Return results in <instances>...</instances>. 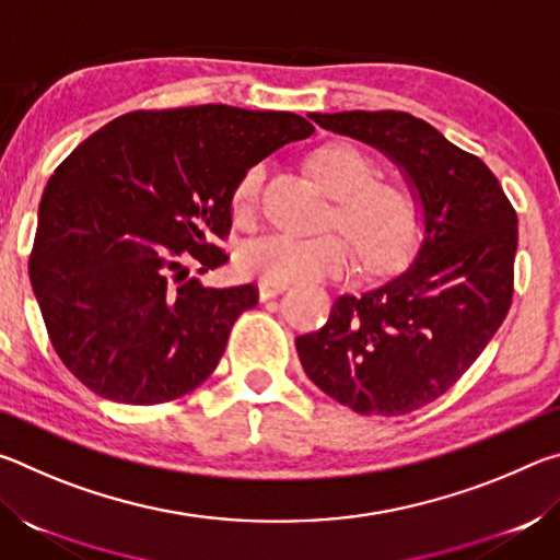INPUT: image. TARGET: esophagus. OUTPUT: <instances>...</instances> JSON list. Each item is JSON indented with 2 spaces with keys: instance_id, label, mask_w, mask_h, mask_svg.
Masks as SVG:
<instances>
[{
  "instance_id": "obj_1",
  "label": "esophagus",
  "mask_w": 560,
  "mask_h": 560,
  "mask_svg": "<svg viewBox=\"0 0 560 560\" xmlns=\"http://www.w3.org/2000/svg\"><path fill=\"white\" fill-rule=\"evenodd\" d=\"M289 283L283 281H269V279H259V299L261 301H269L273 296H279L281 291H287Z\"/></svg>"
}]
</instances>
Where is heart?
I'll return each instance as SVG.
<instances>
[{"instance_id":"b5f03b06","label":"heart","mask_w":560,"mask_h":560,"mask_svg":"<svg viewBox=\"0 0 560 560\" xmlns=\"http://www.w3.org/2000/svg\"><path fill=\"white\" fill-rule=\"evenodd\" d=\"M308 165L334 197L328 224L343 230L355 244L360 259L371 267L402 261L422 234L420 202L400 179L377 177V165L348 140H328L308 158ZM264 165L254 163L236 179L232 214L249 224L259 210ZM350 242L340 232L314 236L264 234L236 252V267L249 277L269 281H311L348 269Z\"/></svg>"}]
</instances>
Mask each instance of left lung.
<instances>
[{"mask_svg": "<svg viewBox=\"0 0 560 560\" xmlns=\"http://www.w3.org/2000/svg\"><path fill=\"white\" fill-rule=\"evenodd\" d=\"M320 128L381 148L424 210L400 277L338 296L326 326L299 336L306 375L360 415H407L444 395L504 324L514 299L518 217L497 175L402 110L311 113Z\"/></svg>", "mask_w": 560, "mask_h": 560, "instance_id": "obj_1", "label": "left lung"}]
</instances>
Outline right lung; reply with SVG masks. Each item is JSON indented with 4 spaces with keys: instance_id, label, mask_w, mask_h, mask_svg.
I'll return each mask as SVG.
<instances>
[{
    "instance_id": "1",
    "label": "right lung",
    "mask_w": 560,
    "mask_h": 560,
    "mask_svg": "<svg viewBox=\"0 0 560 560\" xmlns=\"http://www.w3.org/2000/svg\"><path fill=\"white\" fill-rule=\"evenodd\" d=\"M314 126L222 103L132 110L89 136L46 183L30 279L61 363L101 397L160 405L214 373L254 283L185 279L230 259L232 192L246 167Z\"/></svg>"
}]
</instances>
